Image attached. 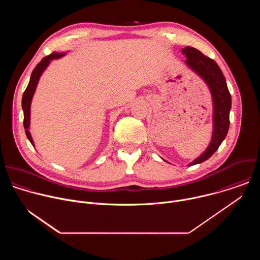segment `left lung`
I'll use <instances>...</instances> for the list:
<instances>
[{
    "label": "left lung",
    "mask_w": 260,
    "mask_h": 260,
    "mask_svg": "<svg viewBox=\"0 0 260 260\" xmlns=\"http://www.w3.org/2000/svg\"><path fill=\"white\" fill-rule=\"evenodd\" d=\"M186 62L208 84L213 98V136L207 149L189 166L201 164L210 158L218 149L230 128L232 96L225 78L218 64L200 50L186 46L182 49Z\"/></svg>",
    "instance_id": "8db88e82"
}]
</instances>
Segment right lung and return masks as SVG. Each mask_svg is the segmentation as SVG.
Returning <instances> with one entry per match:
<instances>
[{
	"instance_id": "1",
	"label": "right lung",
	"mask_w": 260,
	"mask_h": 260,
	"mask_svg": "<svg viewBox=\"0 0 260 260\" xmlns=\"http://www.w3.org/2000/svg\"><path fill=\"white\" fill-rule=\"evenodd\" d=\"M64 53H60V52H53L47 56H45L44 58H42V60L36 66V68L32 70L31 75H30V79L28 82L27 87L25 88L23 95H22V110H23V126L25 129V135L27 137V139L29 140V142L34 145L30 133L28 131L29 127V112H30V103H31V99L32 95L35 93L37 84L39 82V79L42 75V73L44 72V70L47 68V66L49 64L50 60L54 59V58H58L63 56Z\"/></svg>"
}]
</instances>
